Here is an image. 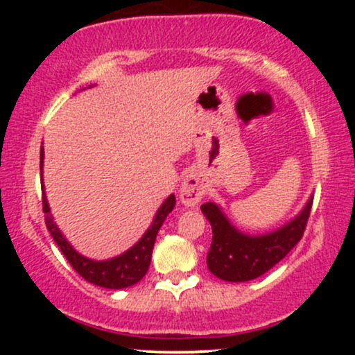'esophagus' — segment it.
<instances>
[{
	"instance_id": "esophagus-1",
	"label": "esophagus",
	"mask_w": 355,
	"mask_h": 355,
	"mask_svg": "<svg viewBox=\"0 0 355 355\" xmlns=\"http://www.w3.org/2000/svg\"><path fill=\"white\" fill-rule=\"evenodd\" d=\"M203 195H205V185H203L200 178L193 173L187 175L180 185V200L183 205L187 207L198 205V202L202 200Z\"/></svg>"
}]
</instances>
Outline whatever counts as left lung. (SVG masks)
Masks as SVG:
<instances>
[{"label":"left lung","instance_id":"obj_1","mask_svg":"<svg viewBox=\"0 0 355 355\" xmlns=\"http://www.w3.org/2000/svg\"><path fill=\"white\" fill-rule=\"evenodd\" d=\"M313 198L294 220L266 235H247L235 229L218 205L203 203L202 214L211 225V245L207 254V267L227 282H247L270 270L302 239L311 217Z\"/></svg>","mask_w":355,"mask_h":355}]
</instances>
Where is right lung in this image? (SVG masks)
<instances>
[{
	"label": "right lung",
	"instance_id": "add662e5",
	"mask_svg": "<svg viewBox=\"0 0 355 355\" xmlns=\"http://www.w3.org/2000/svg\"><path fill=\"white\" fill-rule=\"evenodd\" d=\"M43 146L40 150V172L43 175ZM175 207V195H170L168 198L164 202V205L160 207L155 215L153 223L150 225V229L145 232L144 237H141L132 248L123 252L121 255L113 257L110 260H92L83 257L81 254L73 248L68 240L63 237L58 227H56L53 215L50 214V205H48L46 195H44V187H43V211H44V223H46V229L51 234L53 240L56 242V245L60 247V250L63 252V255L67 257V260L70 262V266L75 268L78 274L83 277L85 280L89 284H95L98 287L105 288H125L130 285H135L144 279L146 270L150 267V260H152V252L155 245V239H157L158 230H160L162 223L165 222L166 215L173 210Z\"/></svg>",
	"mask_w": 355,
	"mask_h": 355
}]
</instances>
